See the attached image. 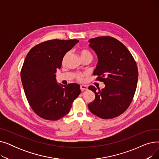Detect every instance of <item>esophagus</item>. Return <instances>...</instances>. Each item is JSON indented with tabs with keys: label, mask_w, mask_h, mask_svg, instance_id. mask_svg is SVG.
Segmentation results:
<instances>
[{
	"label": "esophagus",
	"mask_w": 159,
	"mask_h": 159,
	"mask_svg": "<svg viewBox=\"0 0 159 159\" xmlns=\"http://www.w3.org/2000/svg\"><path fill=\"white\" fill-rule=\"evenodd\" d=\"M81 91H84V90H87L88 89V86L86 85H80V87Z\"/></svg>",
	"instance_id": "34e87169"
}]
</instances>
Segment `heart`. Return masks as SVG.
Returning <instances> with one entry per match:
<instances>
[{"label":"heart","instance_id":"heart-1","mask_svg":"<svg viewBox=\"0 0 159 159\" xmlns=\"http://www.w3.org/2000/svg\"><path fill=\"white\" fill-rule=\"evenodd\" d=\"M80 57H81L88 56V57H91V58H93L92 54H91L89 51H88V50H82V51L80 52ZM66 57H65V58H66ZM65 58H64V59H65ZM77 78L79 80H80V79H81V76H80V75H77Z\"/></svg>","mask_w":159,"mask_h":159}]
</instances>
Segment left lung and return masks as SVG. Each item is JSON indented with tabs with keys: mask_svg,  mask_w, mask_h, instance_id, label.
Returning <instances> with one entry per match:
<instances>
[{
	"mask_svg": "<svg viewBox=\"0 0 159 159\" xmlns=\"http://www.w3.org/2000/svg\"><path fill=\"white\" fill-rule=\"evenodd\" d=\"M89 47L98 57L93 75L105 88L88 89L95 98L88 104L89 111L103 119H113L126 111L134 97L138 81L136 62L128 48L113 37H98L89 40Z\"/></svg>",
	"mask_w": 159,
	"mask_h": 159,
	"instance_id": "left-lung-1",
	"label": "left lung"
}]
</instances>
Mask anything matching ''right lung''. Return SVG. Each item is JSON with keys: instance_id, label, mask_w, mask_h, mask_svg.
Listing matches in <instances>:
<instances>
[{"instance_id": "right-lung-1", "label": "right lung", "mask_w": 159, "mask_h": 159, "mask_svg": "<svg viewBox=\"0 0 159 159\" xmlns=\"http://www.w3.org/2000/svg\"><path fill=\"white\" fill-rule=\"evenodd\" d=\"M77 39H54L32 48L25 58L20 77L25 95L32 110L40 117L57 120L68 114L80 93L76 83L58 84L57 69L65 54L79 43Z\"/></svg>"}]
</instances>
